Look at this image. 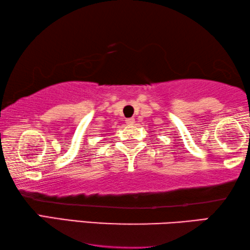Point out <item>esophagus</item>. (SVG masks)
<instances>
[{
	"instance_id": "esophagus-1",
	"label": "esophagus",
	"mask_w": 250,
	"mask_h": 250,
	"mask_svg": "<svg viewBox=\"0 0 250 250\" xmlns=\"http://www.w3.org/2000/svg\"><path fill=\"white\" fill-rule=\"evenodd\" d=\"M135 123V120L133 117H130V118H127V120H126V124L127 125H133Z\"/></svg>"
}]
</instances>
